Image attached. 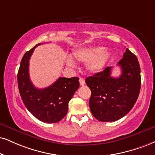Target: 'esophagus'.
Instances as JSON below:
<instances>
[{
  "label": "esophagus",
  "instance_id": "1",
  "mask_svg": "<svg viewBox=\"0 0 155 155\" xmlns=\"http://www.w3.org/2000/svg\"><path fill=\"white\" fill-rule=\"evenodd\" d=\"M79 81H80V84H81V86H83V85H84L85 84V81L83 78H80Z\"/></svg>",
  "mask_w": 155,
  "mask_h": 155
}]
</instances>
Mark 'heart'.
Returning a JSON list of instances; mask_svg holds the SVG:
<instances>
[{
	"instance_id": "b5f03b06",
	"label": "heart",
	"mask_w": 155,
	"mask_h": 155,
	"mask_svg": "<svg viewBox=\"0 0 155 155\" xmlns=\"http://www.w3.org/2000/svg\"><path fill=\"white\" fill-rule=\"evenodd\" d=\"M73 55L74 58L80 62H89L87 64L89 71L93 73H97L101 72L106 66L110 57V52L104 50V48L102 47H83L74 50ZM67 64L69 66H73L72 59L68 57Z\"/></svg>"
}]
</instances>
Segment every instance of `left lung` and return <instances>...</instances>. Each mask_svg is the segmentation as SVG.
I'll use <instances>...</instances> for the list:
<instances>
[{
  "label": "left lung",
  "instance_id": "1",
  "mask_svg": "<svg viewBox=\"0 0 155 155\" xmlns=\"http://www.w3.org/2000/svg\"><path fill=\"white\" fill-rule=\"evenodd\" d=\"M118 65L121 70L118 78L111 77L112 67H107L85 79L91 91L90 108L100 121H115L124 117L138 98L141 75L137 57L127 49Z\"/></svg>",
  "mask_w": 155,
  "mask_h": 155
}]
</instances>
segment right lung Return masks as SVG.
<instances>
[{"instance_id": "1", "label": "right lung", "mask_w": 155, "mask_h": 155, "mask_svg": "<svg viewBox=\"0 0 155 155\" xmlns=\"http://www.w3.org/2000/svg\"><path fill=\"white\" fill-rule=\"evenodd\" d=\"M26 51L21 61L18 72V85L26 108L39 121L57 123L68 114L69 101L80 86L78 77L60 78L46 88H37L30 81L28 65L34 49Z\"/></svg>"}]
</instances>
